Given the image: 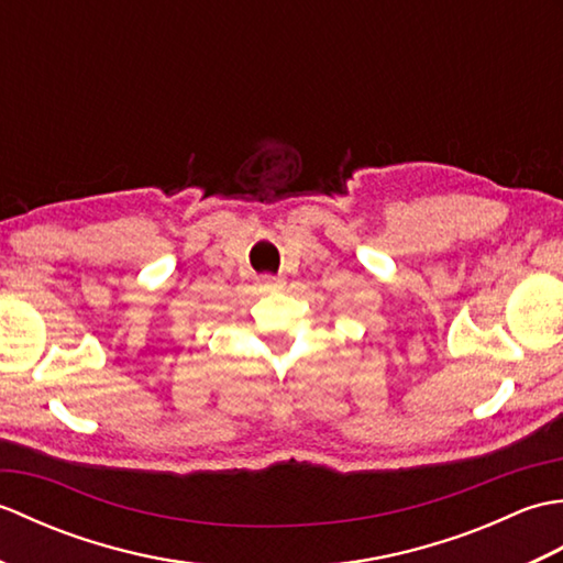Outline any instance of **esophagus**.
I'll use <instances>...</instances> for the list:
<instances>
[{"instance_id": "obj_1", "label": "esophagus", "mask_w": 563, "mask_h": 563, "mask_svg": "<svg viewBox=\"0 0 563 563\" xmlns=\"http://www.w3.org/2000/svg\"><path fill=\"white\" fill-rule=\"evenodd\" d=\"M258 283H261L263 290H283V285H285V280L275 278V275H261Z\"/></svg>"}]
</instances>
